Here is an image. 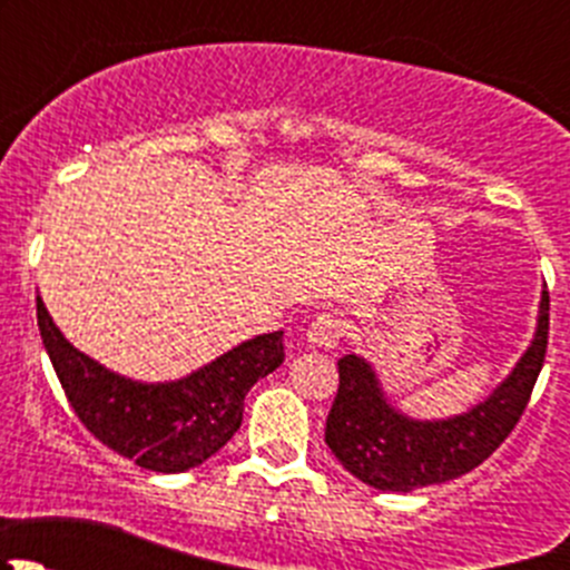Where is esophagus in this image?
Segmentation results:
<instances>
[{
	"label": "esophagus",
	"mask_w": 570,
	"mask_h": 570,
	"mask_svg": "<svg viewBox=\"0 0 570 570\" xmlns=\"http://www.w3.org/2000/svg\"><path fill=\"white\" fill-rule=\"evenodd\" d=\"M344 331H347V322L338 312H322L314 317L312 325H308L306 331V338L312 347H320V350H331L336 347L338 338L344 336Z\"/></svg>",
	"instance_id": "obj_1"
}]
</instances>
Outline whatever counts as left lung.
Segmentation results:
<instances>
[{
	"label": "left lung",
	"instance_id": "8db88e82",
	"mask_svg": "<svg viewBox=\"0 0 570 570\" xmlns=\"http://www.w3.org/2000/svg\"><path fill=\"white\" fill-rule=\"evenodd\" d=\"M549 344V292L540 295L538 331L515 370L469 413L419 422L389 405L375 370L358 355L338 358V392L325 444L338 463L377 491H416L469 474L502 446L524 413Z\"/></svg>",
	"mask_w": 570,
	"mask_h": 570
}]
</instances>
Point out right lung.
<instances>
[{
	"instance_id": "right-lung-1",
	"label": "right lung",
	"mask_w": 570,
	"mask_h": 570,
	"mask_svg": "<svg viewBox=\"0 0 570 570\" xmlns=\"http://www.w3.org/2000/svg\"><path fill=\"white\" fill-rule=\"evenodd\" d=\"M38 327L79 422L140 469L176 474L204 463L243 424L245 394L284 361V331L248 338L170 383H137L79 353L38 297Z\"/></svg>"
}]
</instances>
